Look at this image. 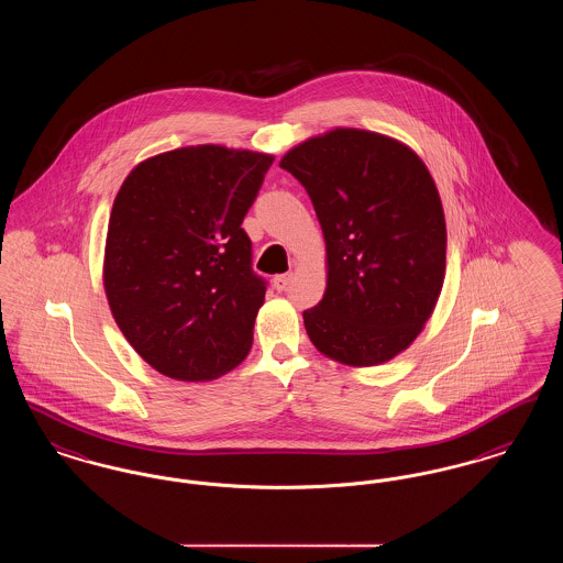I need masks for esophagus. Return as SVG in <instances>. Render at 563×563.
<instances>
[{
	"label": "esophagus",
	"mask_w": 563,
	"mask_h": 563,
	"mask_svg": "<svg viewBox=\"0 0 563 563\" xmlns=\"http://www.w3.org/2000/svg\"><path fill=\"white\" fill-rule=\"evenodd\" d=\"M289 283H291V274H278V276H274V280H272V285H274L276 291H285Z\"/></svg>",
	"instance_id": "34e87169"
}]
</instances>
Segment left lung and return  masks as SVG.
<instances>
[{"mask_svg": "<svg viewBox=\"0 0 563 563\" xmlns=\"http://www.w3.org/2000/svg\"><path fill=\"white\" fill-rule=\"evenodd\" d=\"M327 244V289L303 312L312 344L350 367L407 349L445 278V214L427 164L386 134L335 129L289 150Z\"/></svg>", "mask_w": 563, "mask_h": 563, "instance_id": "left-lung-1", "label": "left lung"}]
</instances>
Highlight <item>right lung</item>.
Returning <instances> with one entry per match:
<instances>
[{
	"instance_id": "right-lung-1",
	"label": "right lung",
	"mask_w": 563,
	"mask_h": 563,
	"mask_svg": "<svg viewBox=\"0 0 563 563\" xmlns=\"http://www.w3.org/2000/svg\"><path fill=\"white\" fill-rule=\"evenodd\" d=\"M272 162L191 145L136 164L118 191L106 295L129 344L162 375L214 379L249 354L266 280L241 225Z\"/></svg>"
}]
</instances>
